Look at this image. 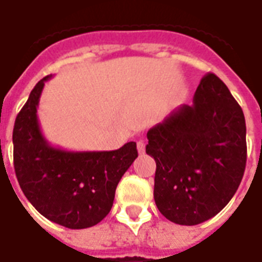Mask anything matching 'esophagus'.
Instances as JSON below:
<instances>
[{
    "label": "esophagus",
    "instance_id": "esophagus-1",
    "mask_svg": "<svg viewBox=\"0 0 262 262\" xmlns=\"http://www.w3.org/2000/svg\"><path fill=\"white\" fill-rule=\"evenodd\" d=\"M137 147H138V151L141 152V154H143V152H144V148H146V144H144L143 141H138Z\"/></svg>",
    "mask_w": 262,
    "mask_h": 262
}]
</instances>
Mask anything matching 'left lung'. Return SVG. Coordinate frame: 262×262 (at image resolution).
I'll use <instances>...</instances> for the list:
<instances>
[{
    "label": "left lung",
    "instance_id": "obj_1",
    "mask_svg": "<svg viewBox=\"0 0 262 262\" xmlns=\"http://www.w3.org/2000/svg\"><path fill=\"white\" fill-rule=\"evenodd\" d=\"M147 139L157 164L154 200L166 219L194 226L227 206L246 166V124L221 78L204 75L193 104L148 129Z\"/></svg>",
    "mask_w": 262,
    "mask_h": 262
}]
</instances>
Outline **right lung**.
I'll return each instance as SVG.
<instances>
[{
	"label": "right lung",
	"mask_w": 262,
	"mask_h": 262,
	"mask_svg": "<svg viewBox=\"0 0 262 262\" xmlns=\"http://www.w3.org/2000/svg\"><path fill=\"white\" fill-rule=\"evenodd\" d=\"M50 78L36 83L14 121V171L25 198L48 221L86 229L110 214L119 181L138 157L137 143L112 151H66L51 146L36 115Z\"/></svg>",
	"instance_id": "1"
}]
</instances>
